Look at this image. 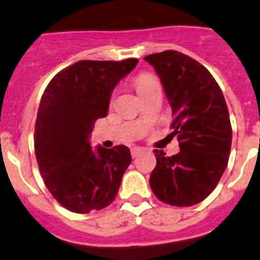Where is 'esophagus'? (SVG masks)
<instances>
[{"instance_id":"esophagus-1","label":"esophagus","mask_w":260,"mask_h":260,"mask_svg":"<svg viewBox=\"0 0 260 260\" xmlns=\"http://www.w3.org/2000/svg\"><path fill=\"white\" fill-rule=\"evenodd\" d=\"M143 152H144V149L141 148V147H133V148L131 149V154H132L133 158L138 157V155L142 154Z\"/></svg>"}]
</instances>
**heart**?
Returning <instances> with one entry per match:
<instances>
[{
  "label": "heart",
  "mask_w": 260,
  "mask_h": 260,
  "mask_svg": "<svg viewBox=\"0 0 260 260\" xmlns=\"http://www.w3.org/2000/svg\"><path fill=\"white\" fill-rule=\"evenodd\" d=\"M158 81L154 76L149 75V73H141V75L137 76V78L135 80V86L136 89L139 94L142 92H144L146 89H148L149 87H152L153 84H157Z\"/></svg>",
  "instance_id": "b5f03b06"
}]
</instances>
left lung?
I'll return each mask as SVG.
<instances>
[{"mask_svg": "<svg viewBox=\"0 0 260 260\" xmlns=\"http://www.w3.org/2000/svg\"><path fill=\"white\" fill-rule=\"evenodd\" d=\"M157 72L173 113L172 136L180 152L154 149L157 166L149 184L159 201L190 207L206 199L222 178L232 146V125L224 95L204 66L178 51L144 57Z\"/></svg>", "mask_w": 260, "mask_h": 260, "instance_id": "8db88e82", "label": "left lung"}]
</instances>
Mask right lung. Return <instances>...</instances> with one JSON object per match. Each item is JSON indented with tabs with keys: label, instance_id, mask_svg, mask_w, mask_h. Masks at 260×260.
Segmentation results:
<instances>
[{
	"label": "right lung",
	"instance_id": "add662e5",
	"mask_svg": "<svg viewBox=\"0 0 260 260\" xmlns=\"http://www.w3.org/2000/svg\"><path fill=\"white\" fill-rule=\"evenodd\" d=\"M138 63L80 61L57 73L41 98L35 125V152L46 187L75 213H89L116 198L129 148H91L94 122L107 116L112 92Z\"/></svg>",
	"mask_w": 260,
	"mask_h": 260
}]
</instances>
